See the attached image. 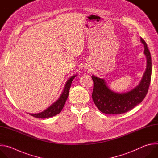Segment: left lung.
<instances>
[{"mask_svg":"<svg viewBox=\"0 0 158 158\" xmlns=\"http://www.w3.org/2000/svg\"><path fill=\"white\" fill-rule=\"evenodd\" d=\"M144 44L147 67L138 86L127 93H118L110 90L103 79L92 75L93 89L92 99L98 110L108 114H119L128 112L141 103L148 93L151 78L152 64L150 52L146 42L141 37Z\"/></svg>","mask_w":158,"mask_h":158,"instance_id":"1","label":"left lung"}]
</instances>
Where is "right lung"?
<instances>
[{
    "instance_id": "add662e5",
    "label": "right lung",
    "mask_w": 158,
    "mask_h": 158,
    "mask_svg": "<svg viewBox=\"0 0 158 158\" xmlns=\"http://www.w3.org/2000/svg\"><path fill=\"white\" fill-rule=\"evenodd\" d=\"M75 77V76H73L68 80V81L65 85L64 90L63 91L62 94H61L60 98L56 102H55L52 105H51L49 108H48L46 110L44 111L43 112H41L40 113H37V114H30L37 118L43 119V118H50L60 113L66 103L67 99L68 98L69 94V90L71 86L72 82Z\"/></svg>"
}]
</instances>
